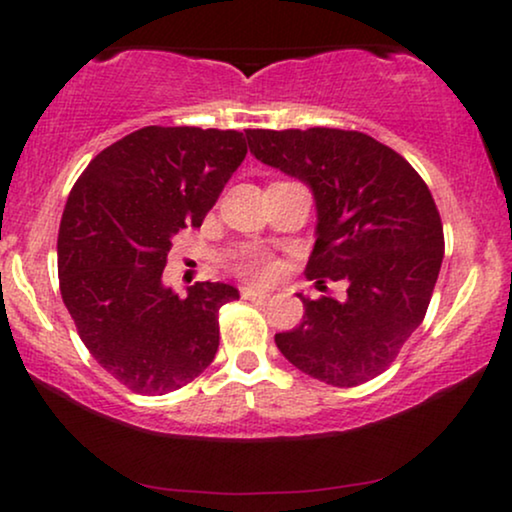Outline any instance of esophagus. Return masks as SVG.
I'll use <instances>...</instances> for the list:
<instances>
[{"label":"esophagus","mask_w":512,"mask_h":512,"mask_svg":"<svg viewBox=\"0 0 512 512\" xmlns=\"http://www.w3.org/2000/svg\"><path fill=\"white\" fill-rule=\"evenodd\" d=\"M242 298H244V300H256V303H265V300H270V293L256 291V289H249V286H244V289H242Z\"/></svg>","instance_id":"esophagus-1"}]
</instances>
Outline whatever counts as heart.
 Listing matches in <instances>:
<instances>
[{
	"label": "heart",
	"mask_w": 512,
	"mask_h": 512,
	"mask_svg": "<svg viewBox=\"0 0 512 512\" xmlns=\"http://www.w3.org/2000/svg\"><path fill=\"white\" fill-rule=\"evenodd\" d=\"M237 272H240V275L247 279V282L268 284L270 279L277 275V263L272 261L268 254L254 251V254L242 258L240 265H237Z\"/></svg>",
	"instance_id": "1"
}]
</instances>
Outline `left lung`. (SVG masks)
Masks as SVG:
<instances>
[{
  "instance_id": "left-lung-1",
  "label": "left lung",
  "mask_w": 512,
  "mask_h": 512,
  "mask_svg": "<svg viewBox=\"0 0 512 512\" xmlns=\"http://www.w3.org/2000/svg\"><path fill=\"white\" fill-rule=\"evenodd\" d=\"M247 142L314 195L307 279L347 282L345 300L298 293L303 321L275 335L279 352L333 387L373 380L422 324L443 263L429 186L394 149L356 130H247Z\"/></svg>"
}]
</instances>
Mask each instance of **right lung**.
I'll use <instances>...</instances> for the list:
<instances>
[{"label": "right lung", "mask_w": 512, "mask_h": 512, "mask_svg": "<svg viewBox=\"0 0 512 512\" xmlns=\"http://www.w3.org/2000/svg\"><path fill=\"white\" fill-rule=\"evenodd\" d=\"M247 156L237 130L149 125L90 160L58 235L60 293L100 366L144 396L195 380L219 349V307L240 298L198 282L163 284L172 237L200 228Z\"/></svg>", "instance_id": "1"}]
</instances>
